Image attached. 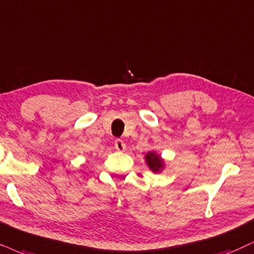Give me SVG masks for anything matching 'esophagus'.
<instances>
[{
    "instance_id": "34e87169",
    "label": "esophagus",
    "mask_w": 254,
    "mask_h": 254,
    "mask_svg": "<svg viewBox=\"0 0 254 254\" xmlns=\"http://www.w3.org/2000/svg\"><path fill=\"white\" fill-rule=\"evenodd\" d=\"M114 146H115V149L119 152H125V149H126V145H125V142L120 139L115 140Z\"/></svg>"
}]
</instances>
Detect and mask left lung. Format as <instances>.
Returning a JSON list of instances; mask_svg holds the SVG:
<instances>
[{"label": "left lung", "instance_id": "obj_1", "mask_svg": "<svg viewBox=\"0 0 254 254\" xmlns=\"http://www.w3.org/2000/svg\"><path fill=\"white\" fill-rule=\"evenodd\" d=\"M145 161L153 173H161L165 170V160L155 151H148L145 154Z\"/></svg>", "mask_w": 254, "mask_h": 254}]
</instances>
